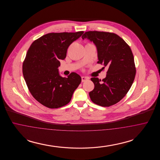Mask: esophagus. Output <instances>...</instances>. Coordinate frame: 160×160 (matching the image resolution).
<instances>
[{"instance_id":"34e87169","label":"esophagus","mask_w":160,"mask_h":160,"mask_svg":"<svg viewBox=\"0 0 160 160\" xmlns=\"http://www.w3.org/2000/svg\"><path fill=\"white\" fill-rule=\"evenodd\" d=\"M89 77H82V82H85V81H86V80H89Z\"/></svg>"}]
</instances>
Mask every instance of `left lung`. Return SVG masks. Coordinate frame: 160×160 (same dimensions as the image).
Here are the masks:
<instances>
[{"mask_svg": "<svg viewBox=\"0 0 160 160\" xmlns=\"http://www.w3.org/2000/svg\"><path fill=\"white\" fill-rule=\"evenodd\" d=\"M82 38L93 42L97 49L98 63L108 68L106 77L102 81L95 77L91 78L95 86L89 92L91 99L100 106L114 105L125 96L135 78L132 51L122 38L113 33L89 31Z\"/></svg>", "mask_w": 160, "mask_h": 160, "instance_id": "8db88e82", "label": "left lung"}]
</instances>
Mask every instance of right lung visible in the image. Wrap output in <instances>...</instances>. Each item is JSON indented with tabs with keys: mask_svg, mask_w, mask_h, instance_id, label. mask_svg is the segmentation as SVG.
Segmentation results:
<instances>
[{
	"mask_svg": "<svg viewBox=\"0 0 160 160\" xmlns=\"http://www.w3.org/2000/svg\"><path fill=\"white\" fill-rule=\"evenodd\" d=\"M83 33H50L30 46L23 62V77L32 96L43 106L57 108L67 105L81 83L76 72L62 77L58 68L69 45Z\"/></svg>",
	"mask_w": 160,
	"mask_h": 160,
	"instance_id": "obj_1",
	"label": "right lung"
}]
</instances>
